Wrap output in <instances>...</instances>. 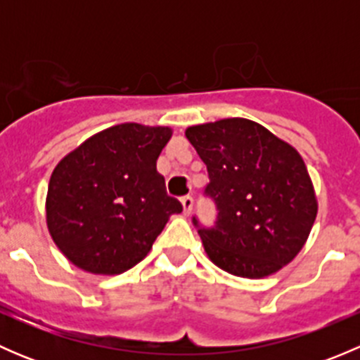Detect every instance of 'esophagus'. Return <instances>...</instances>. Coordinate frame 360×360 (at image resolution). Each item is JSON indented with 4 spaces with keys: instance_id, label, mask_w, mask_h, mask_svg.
I'll return each instance as SVG.
<instances>
[{
    "instance_id": "34e87169",
    "label": "esophagus",
    "mask_w": 360,
    "mask_h": 360,
    "mask_svg": "<svg viewBox=\"0 0 360 360\" xmlns=\"http://www.w3.org/2000/svg\"><path fill=\"white\" fill-rule=\"evenodd\" d=\"M181 203H183V212L186 214H191V210H193V197H190V195H186V197L181 198Z\"/></svg>"
}]
</instances>
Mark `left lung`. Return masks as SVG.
<instances>
[{
    "mask_svg": "<svg viewBox=\"0 0 360 360\" xmlns=\"http://www.w3.org/2000/svg\"><path fill=\"white\" fill-rule=\"evenodd\" d=\"M186 137L207 165L203 195L217 209L212 228L193 217L210 261L245 278L268 277L291 263L317 216L300 153L245 118L190 127Z\"/></svg>",
    "mask_w": 360,
    "mask_h": 360,
    "instance_id": "8db88e82",
    "label": "left lung"
}]
</instances>
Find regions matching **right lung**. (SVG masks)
Segmentation results:
<instances>
[{"label": "right lung", "mask_w": 360, "mask_h": 360, "mask_svg": "<svg viewBox=\"0 0 360 360\" xmlns=\"http://www.w3.org/2000/svg\"><path fill=\"white\" fill-rule=\"evenodd\" d=\"M169 127L122 123L96 134L53 169L46 226L60 252L82 270L118 275L146 257L172 214L157 160Z\"/></svg>", "instance_id": "add662e5"}]
</instances>
